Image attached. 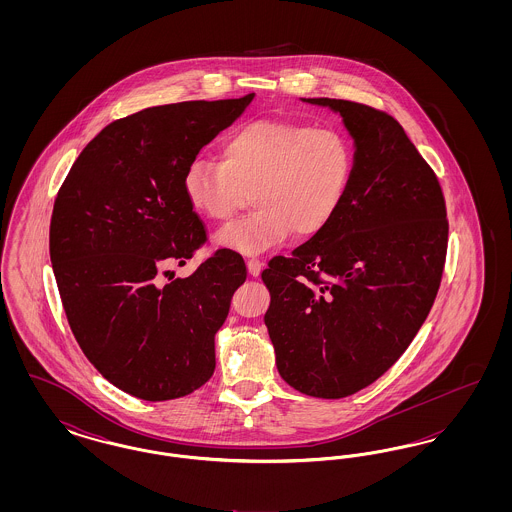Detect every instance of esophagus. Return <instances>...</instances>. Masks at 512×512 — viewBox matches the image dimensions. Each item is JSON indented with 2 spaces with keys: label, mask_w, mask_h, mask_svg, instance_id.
Returning a JSON list of instances; mask_svg holds the SVG:
<instances>
[{
  "label": "esophagus",
  "mask_w": 512,
  "mask_h": 512,
  "mask_svg": "<svg viewBox=\"0 0 512 512\" xmlns=\"http://www.w3.org/2000/svg\"><path fill=\"white\" fill-rule=\"evenodd\" d=\"M245 265H247V272H249L251 276H259L261 270H263V263H261L259 259H247Z\"/></svg>",
  "instance_id": "1"
}]
</instances>
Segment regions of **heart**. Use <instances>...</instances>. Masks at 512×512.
I'll return each mask as SVG.
<instances>
[{
	"label": "heart",
	"instance_id": "1",
	"mask_svg": "<svg viewBox=\"0 0 512 512\" xmlns=\"http://www.w3.org/2000/svg\"><path fill=\"white\" fill-rule=\"evenodd\" d=\"M353 151L334 128L255 121L236 128L220 144V161L188 163L182 190L197 215L232 219L251 194L255 211L222 228L215 244L242 255H259L292 234H320L347 197Z\"/></svg>",
	"mask_w": 512,
	"mask_h": 512
}]
</instances>
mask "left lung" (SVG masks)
I'll list each match as a JSON object with an SVG mask.
<instances>
[{
    "label": "left lung",
    "instance_id": "left-lung-1",
    "mask_svg": "<svg viewBox=\"0 0 512 512\" xmlns=\"http://www.w3.org/2000/svg\"><path fill=\"white\" fill-rule=\"evenodd\" d=\"M340 113L353 176L338 215L263 270L280 376L322 399L353 395L409 347L438 295L447 213L438 178L403 126L345 99L303 98Z\"/></svg>",
    "mask_w": 512,
    "mask_h": 512
}]
</instances>
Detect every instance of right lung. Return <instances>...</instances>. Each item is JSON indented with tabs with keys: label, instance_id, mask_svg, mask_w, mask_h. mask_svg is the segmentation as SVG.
Segmentation results:
<instances>
[{
	"label": "right lung",
	"instance_id": "1",
	"mask_svg": "<svg viewBox=\"0 0 512 512\" xmlns=\"http://www.w3.org/2000/svg\"><path fill=\"white\" fill-rule=\"evenodd\" d=\"M253 98L182 101L111 122L55 197L49 257L74 338L103 378L138 399L184 397L215 372V334L245 282L244 259L219 249L167 284L159 270L205 244L184 171Z\"/></svg>",
	"mask_w": 512,
	"mask_h": 512
}]
</instances>
